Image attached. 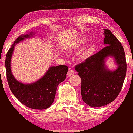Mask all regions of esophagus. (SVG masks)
Masks as SVG:
<instances>
[{
	"mask_svg": "<svg viewBox=\"0 0 133 133\" xmlns=\"http://www.w3.org/2000/svg\"><path fill=\"white\" fill-rule=\"evenodd\" d=\"M74 73H75V72H74V70H70H70H69V71H68V72H67V76L68 77H69L71 76V75L74 74Z\"/></svg>",
	"mask_w": 133,
	"mask_h": 133,
	"instance_id": "obj_1",
	"label": "esophagus"
}]
</instances>
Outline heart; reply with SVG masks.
<instances>
[{
	"mask_svg": "<svg viewBox=\"0 0 133 133\" xmlns=\"http://www.w3.org/2000/svg\"><path fill=\"white\" fill-rule=\"evenodd\" d=\"M88 38L86 36H83V37L78 38V40L75 41V42L72 43L71 45L70 46L69 48L70 50L72 51H75L77 50L79 48H81L83 47L85 44L87 43L88 41ZM95 49V45L93 43H90L88 44V45L85 46V49L81 55V57L83 59H86L90 57L92 54L93 53Z\"/></svg>",
	"mask_w": 133,
	"mask_h": 133,
	"instance_id": "obj_1",
	"label": "heart"
}]
</instances>
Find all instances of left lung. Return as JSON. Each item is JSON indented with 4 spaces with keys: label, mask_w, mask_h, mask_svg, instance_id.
<instances>
[{
    "label": "left lung",
    "mask_w": 133,
    "mask_h": 133,
    "mask_svg": "<svg viewBox=\"0 0 133 133\" xmlns=\"http://www.w3.org/2000/svg\"><path fill=\"white\" fill-rule=\"evenodd\" d=\"M102 49L75 67L81 78L83 101L90 107L107 105L115 99L120 93L126 74V61L123 47L110 30L104 29ZM114 57L118 68L111 71L105 66V59Z\"/></svg>",
    "instance_id": "left-lung-1"
}]
</instances>
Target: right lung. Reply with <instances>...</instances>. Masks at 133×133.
Listing matches in <instances>:
<instances>
[{"label":"right lung","mask_w":133,"mask_h":133,"mask_svg":"<svg viewBox=\"0 0 133 133\" xmlns=\"http://www.w3.org/2000/svg\"><path fill=\"white\" fill-rule=\"evenodd\" d=\"M34 35L31 32L19 36L8 51L6 55V69L7 82L10 89L15 97L23 104L35 110H45L53 103L57 87L66 79L68 67L51 66L44 76L37 81L24 84L18 81L13 76L11 69V59L15 44Z\"/></svg>","instance_id":"1"}]
</instances>
